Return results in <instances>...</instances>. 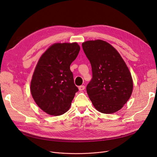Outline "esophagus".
<instances>
[{
  "label": "esophagus",
  "mask_w": 157,
  "mask_h": 157,
  "mask_svg": "<svg viewBox=\"0 0 157 157\" xmlns=\"http://www.w3.org/2000/svg\"><path fill=\"white\" fill-rule=\"evenodd\" d=\"M78 88H79V90H85V86H84V85H81V86H79L78 87Z\"/></svg>",
  "instance_id": "esophagus-1"
}]
</instances>
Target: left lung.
<instances>
[{
  "instance_id": "left-lung-1",
  "label": "left lung",
  "mask_w": 157,
  "mask_h": 157,
  "mask_svg": "<svg viewBox=\"0 0 157 157\" xmlns=\"http://www.w3.org/2000/svg\"><path fill=\"white\" fill-rule=\"evenodd\" d=\"M92 66V78L86 92L95 109L111 114L120 110L132 93L130 72L119 53L102 40L82 44Z\"/></svg>"
}]
</instances>
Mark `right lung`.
Instances as JSON below:
<instances>
[{
    "label": "right lung",
    "mask_w": 157,
    "mask_h": 157,
    "mask_svg": "<svg viewBox=\"0 0 157 157\" xmlns=\"http://www.w3.org/2000/svg\"><path fill=\"white\" fill-rule=\"evenodd\" d=\"M80 47L76 43H56L40 56L33 74L30 92L39 108L59 116L67 112L78 92L70 69Z\"/></svg>",
    "instance_id": "add662e5"
}]
</instances>
